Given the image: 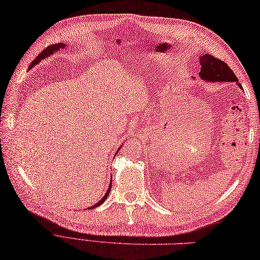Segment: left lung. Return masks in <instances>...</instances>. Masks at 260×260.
<instances>
[{"mask_svg":"<svg viewBox=\"0 0 260 260\" xmlns=\"http://www.w3.org/2000/svg\"><path fill=\"white\" fill-rule=\"evenodd\" d=\"M200 64H202V69H200L199 76L204 80L237 82L238 86L242 88L231 68L224 61L218 60L217 57L210 55V54H205L200 57Z\"/></svg>","mask_w":260,"mask_h":260,"instance_id":"obj_1","label":"left lung"}]
</instances>
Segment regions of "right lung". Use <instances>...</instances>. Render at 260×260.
I'll return each mask as SVG.
<instances>
[{
  "instance_id": "1",
  "label": "right lung",
  "mask_w": 260,
  "mask_h": 260,
  "mask_svg": "<svg viewBox=\"0 0 260 260\" xmlns=\"http://www.w3.org/2000/svg\"><path fill=\"white\" fill-rule=\"evenodd\" d=\"M61 47H64V44H53V45H50V46H47L45 50H43L41 53L38 54V56L35 58V60L32 61V63H31V66L29 67V69H31V68L35 66V64H37V63L41 61V60H43V58H45L46 56H48V55H51V54H53V52L54 51H57V50H60ZM112 184V183H111ZM111 187L112 185H110V188H109V190L106 191V193H105V196L104 197H103L99 203L97 204H95L94 206H91V207H89L88 209H92V208H95V207H97V206H100V205H102L103 203L105 202V199L107 198V196H109V193H110V191H111Z\"/></svg>"
}]
</instances>
